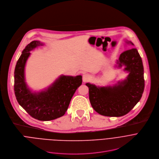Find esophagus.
<instances>
[{
  "label": "esophagus",
  "mask_w": 159,
  "mask_h": 159,
  "mask_svg": "<svg viewBox=\"0 0 159 159\" xmlns=\"http://www.w3.org/2000/svg\"><path fill=\"white\" fill-rule=\"evenodd\" d=\"M89 80V76L88 74H84L83 75V81L86 83Z\"/></svg>",
  "instance_id": "obj_1"
}]
</instances>
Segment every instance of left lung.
<instances>
[{
	"label": "left lung",
	"mask_w": 159,
	"mask_h": 159,
	"mask_svg": "<svg viewBox=\"0 0 159 159\" xmlns=\"http://www.w3.org/2000/svg\"><path fill=\"white\" fill-rule=\"evenodd\" d=\"M129 49L123 52L117 63L125 66L129 74L126 79L112 86L97 87L86 83L89 99L93 109L107 116H121L127 114L142 98L145 87L143 66L142 58L134 44L128 43Z\"/></svg>",
	"instance_id": "obj_1"
}]
</instances>
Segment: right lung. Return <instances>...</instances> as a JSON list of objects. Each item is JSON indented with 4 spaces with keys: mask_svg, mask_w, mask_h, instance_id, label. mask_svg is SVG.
Here are the masks:
<instances>
[{
    "mask_svg": "<svg viewBox=\"0 0 159 159\" xmlns=\"http://www.w3.org/2000/svg\"><path fill=\"white\" fill-rule=\"evenodd\" d=\"M43 43L33 41L22 51L14 71V92L19 104L32 117L40 121H49L64 115L78 88L82 84V76H61L48 89L32 93L24 79V68L30 51Z\"/></svg>",
    "mask_w": 159,
    "mask_h": 159,
    "instance_id": "1",
    "label": "right lung"
}]
</instances>
